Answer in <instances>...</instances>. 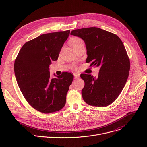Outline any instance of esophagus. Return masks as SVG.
Listing matches in <instances>:
<instances>
[{
	"instance_id": "1",
	"label": "esophagus",
	"mask_w": 147,
	"mask_h": 147,
	"mask_svg": "<svg viewBox=\"0 0 147 147\" xmlns=\"http://www.w3.org/2000/svg\"><path fill=\"white\" fill-rule=\"evenodd\" d=\"M74 76L76 78H79L80 77V74H77V73H74Z\"/></svg>"
}]
</instances>
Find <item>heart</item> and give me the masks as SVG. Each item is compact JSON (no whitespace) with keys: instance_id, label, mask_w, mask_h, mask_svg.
Wrapping results in <instances>:
<instances>
[{"instance_id":"1","label":"heart","mask_w":147,"mask_h":147,"mask_svg":"<svg viewBox=\"0 0 147 147\" xmlns=\"http://www.w3.org/2000/svg\"><path fill=\"white\" fill-rule=\"evenodd\" d=\"M82 43H83L82 39H80V38H78V37L72 38L70 40V44L71 46V47L74 46V45H78V44H82ZM73 67L74 69L75 66H73Z\"/></svg>"}]
</instances>
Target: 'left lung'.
<instances>
[{
  "instance_id": "obj_1",
  "label": "left lung",
  "mask_w": 147,
  "mask_h": 147,
  "mask_svg": "<svg viewBox=\"0 0 147 147\" xmlns=\"http://www.w3.org/2000/svg\"><path fill=\"white\" fill-rule=\"evenodd\" d=\"M71 35L85 42L90 66L100 67L97 78L81 74L85 86L82 98L94 107H107L113 103L123 90L129 75L130 61L121 39L116 34L97 27L73 30Z\"/></svg>"
}]
</instances>
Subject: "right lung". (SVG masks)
<instances>
[{"mask_svg":"<svg viewBox=\"0 0 147 147\" xmlns=\"http://www.w3.org/2000/svg\"><path fill=\"white\" fill-rule=\"evenodd\" d=\"M70 32L45 34L29 40L16 58L14 70L18 86L27 102L40 112H55L66 104L74 76L63 72L52 78L49 68L52 61L57 60Z\"/></svg>","mask_w":147,"mask_h":147,"instance_id":"obj_1","label":"right lung"}]
</instances>
